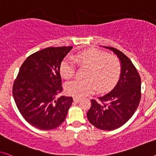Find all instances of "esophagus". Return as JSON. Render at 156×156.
<instances>
[{
	"label": "esophagus",
	"mask_w": 156,
	"mask_h": 156,
	"mask_svg": "<svg viewBox=\"0 0 156 156\" xmlns=\"http://www.w3.org/2000/svg\"><path fill=\"white\" fill-rule=\"evenodd\" d=\"M80 100V98H79V97H73V101L76 102V103H77V102H78Z\"/></svg>",
	"instance_id": "obj_1"
}]
</instances>
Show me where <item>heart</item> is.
<instances>
[{"instance_id":"1","label":"heart","mask_w":156,"mask_h":156,"mask_svg":"<svg viewBox=\"0 0 156 156\" xmlns=\"http://www.w3.org/2000/svg\"><path fill=\"white\" fill-rule=\"evenodd\" d=\"M75 60L79 66H86L84 79L69 81L65 85L69 94L76 97L87 96L96 89L106 90L114 85L120 73L119 59L104 51L90 49L78 53ZM73 57H66L60 65V72L65 78L73 77L76 72V62Z\"/></svg>"}]
</instances>
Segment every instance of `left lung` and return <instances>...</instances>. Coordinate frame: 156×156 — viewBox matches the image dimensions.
<instances>
[{
    "instance_id": "8db88e82",
    "label": "left lung",
    "mask_w": 156,
    "mask_h": 156,
    "mask_svg": "<svg viewBox=\"0 0 156 156\" xmlns=\"http://www.w3.org/2000/svg\"><path fill=\"white\" fill-rule=\"evenodd\" d=\"M103 48L117 56L120 63V76L110 92L92 99L87 119L92 125L102 130H113L121 127L130 119L141 99V78L126 55L114 48Z\"/></svg>"
}]
</instances>
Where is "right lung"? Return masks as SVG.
Segmentation results:
<instances>
[{"mask_svg": "<svg viewBox=\"0 0 156 156\" xmlns=\"http://www.w3.org/2000/svg\"><path fill=\"white\" fill-rule=\"evenodd\" d=\"M69 47L47 48L28 57L20 67L12 93L18 110L27 121L39 129L50 130L64 121L73 102L62 92L60 65Z\"/></svg>", "mask_w": 156, "mask_h": 156, "instance_id": "add662e5", "label": "right lung"}]
</instances>
